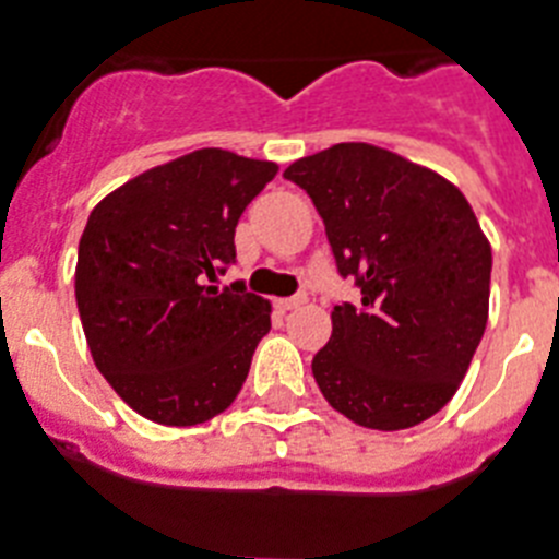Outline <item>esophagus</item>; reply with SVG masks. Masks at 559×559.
Masks as SVG:
<instances>
[{"mask_svg":"<svg viewBox=\"0 0 559 559\" xmlns=\"http://www.w3.org/2000/svg\"><path fill=\"white\" fill-rule=\"evenodd\" d=\"M301 304H307V295H293V298H278V301H275V309H278V312H289V309L301 307Z\"/></svg>","mask_w":559,"mask_h":559,"instance_id":"34e87169","label":"esophagus"}]
</instances>
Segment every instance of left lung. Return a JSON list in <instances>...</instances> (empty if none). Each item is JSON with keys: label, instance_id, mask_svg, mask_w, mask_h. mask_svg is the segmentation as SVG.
Listing matches in <instances>:
<instances>
[{"label": "left lung", "instance_id": "obj_1", "mask_svg": "<svg viewBox=\"0 0 559 559\" xmlns=\"http://www.w3.org/2000/svg\"><path fill=\"white\" fill-rule=\"evenodd\" d=\"M321 213L360 304L332 309L312 374L332 409L367 429L424 424L461 386L489 321L491 247L452 181L367 142L284 170Z\"/></svg>", "mask_w": 559, "mask_h": 559}]
</instances>
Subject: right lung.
Segmentation results:
<instances>
[{"instance_id": "1", "label": "right lung", "mask_w": 559, "mask_h": 559, "mask_svg": "<svg viewBox=\"0 0 559 559\" xmlns=\"http://www.w3.org/2000/svg\"><path fill=\"white\" fill-rule=\"evenodd\" d=\"M275 162L192 150L112 190L79 241L76 304L93 364L162 426L222 415L270 332V301L213 284L236 261V224Z\"/></svg>"}]
</instances>
